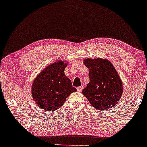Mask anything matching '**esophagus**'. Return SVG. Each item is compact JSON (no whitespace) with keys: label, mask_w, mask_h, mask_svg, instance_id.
<instances>
[{"label":"esophagus","mask_w":147,"mask_h":147,"mask_svg":"<svg viewBox=\"0 0 147 147\" xmlns=\"http://www.w3.org/2000/svg\"><path fill=\"white\" fill-rule=\"evenodd\" d=\"M83 89V86H81V87H79L77 88V90H78V91L81 92V91H82Z\"/></svg>","instance_id":"obj_1"}]
</instances>
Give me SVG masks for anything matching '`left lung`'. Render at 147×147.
<instances>
[{"label":"left lung","instance_id":"left-lung-1","mask_svg":"<svg viewBox=\"0 0 147 147\" xmlns=\"http://www.w3.org/2000/svg\"><path fill=\"white\" fill-rule=\"evenodd\" d=\"M83 63L89 69V83L83 94L97 110L112 108L120 99L123 83L120 77L108 60L87 58Z\"/></svg>","mask_w":147,"mask_h":147}]
</instances>
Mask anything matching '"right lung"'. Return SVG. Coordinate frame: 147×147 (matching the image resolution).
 I'll list each match as a JSON object with an SVG mask.
<instances>
[{
  "instance_id": "1",
  "label": "right lung",
  "mask_w": 147,
  "mask_h": 147,
  "mask_svg": "<svg viewBox=\"0 0 147 147\" xmlns=\"http://www.w3.org/2000/svg\"><path fill=\"white\" fill-rule=\"evenodd\" d=\"M67 63L57 60L47 66L33 81L31 94L40 109L52 112L62 107L77 89L64 74Z\"/></svg>"
}]
</instances>
